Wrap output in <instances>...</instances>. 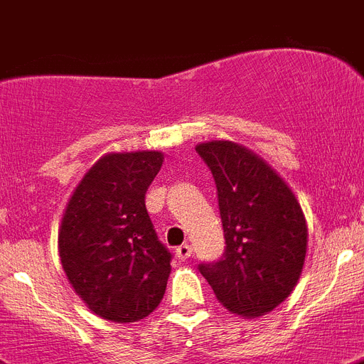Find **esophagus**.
<instances>
[{"label":"esophagus","instance_id":"34e87169","mask_svg":"<svg viewBox=\"0 0 364 364\" xmlns=\"http://www.w3.org/2000/svg\"><path fill=\"white\" fill-rule=\"evenodd\" d=\"M176 257H178L181 262L188 260L190 257H192V246H188V244H183V246H179L178 250H176Z\"/></svg>","mask_w":364,"mask_h":364}]
</instances>
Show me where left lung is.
Masks as SVG:
<instances>
[{
  "mask_svg": "<svg viewBox=\"0 0 364 364\" xmlns=\"http://www.w3.org/2000/svg\"><path fill=\"white\" fill-rule=\"evenodd\" d=\"M217 188L226 247L201 262L217 300L246 318L266 314L294 289L307 251V224L294 193L259 156L232 141L196 147Z\"/></svg>",
  "mask_w": 364,
  "mask_h": 364,
  "instance_id": "8db88e82",
  "label": "left lung"
}]
</instances>
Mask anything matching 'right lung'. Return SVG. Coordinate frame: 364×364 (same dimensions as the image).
Segmentation results:
<instances>
[{
	"label": "right lung",
	"instance_id": "obj_1",
	"mask_svg": "<svg viewBox=\"0 0 364 364\" xmlns=\"http://www.w3.org/2000/svg\"><path fill=\"white\" fill-rule=\"evenodd\" d=\"M161 163L158 151L104 156L64 212L60 264L75 293L104 320H144L165 294L172 255L145 208V193Z\"/></svg>",
	"mask_w": 364,
	"mask_h": 364
}]
</instances>
